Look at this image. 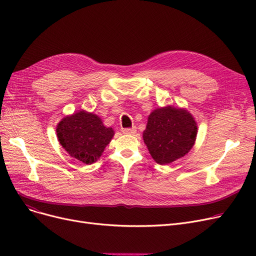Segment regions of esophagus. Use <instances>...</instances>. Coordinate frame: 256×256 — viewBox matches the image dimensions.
Returning <instances> with one entry per match:
<instances>
[{
	"label": "esophagus",
	"mask_w": 256,
	"mask_h": 256,
	"mask_svg": "<svg viewBox=\"0 0 256 256\" xmlns=\"http://www.w3.org/2000/svg\"><path fill=\"white\" fill-rule=\"evenodd\" d=\"M136 128H124L122 132L124 134H126V135H134V134L136 132Z\"/></svg>",
	"instance_id": "1"
}]
</instances>
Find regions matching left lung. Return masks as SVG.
Returning <instances> with one entry per match:
<instances>
[{
	"label": "left lung",
	"instance_id": "obj_1",
	"mask_svg": "<svg viewBox=\"0 0 256 256\" xmlns=\"http://www.w3.org/2000/svg\"><path fill=\"white\" fill-rule=\"evenodd\" d=\"M197 124L184 108H156L147 120L143 140L152 158L160 165H168L184 156L195 144Z\"/></svg>",
	"mask_w": 256,
	"mask_h": 256
}]
</instances>
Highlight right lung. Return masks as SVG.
Listing matches in <instances>:
<instances>
[{"instance_id":"obj_1","label":"right lung","mask_w":256,"mask_h":256,"mask_svg":"<svg viewBox=\"0 0 256 256\" xmlns=\"http://www.w3.org/2000/svg\"><path fill=\"white\" fill-rule=\"evenodd\" d=\"M56 132L67 154L87 165L100 160L115 134L104 126L100 116L85 110L62 118Z\"/></svg>"}]
</instances>
